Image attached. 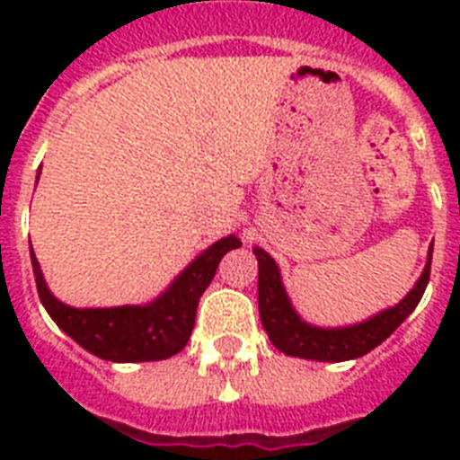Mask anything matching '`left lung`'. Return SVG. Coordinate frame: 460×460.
I'll return each mask as SVG.
<instances>
[{"instance_id": "obj_1", "label": "left lung", "mask_w": 460, "mask_h": 460, "mask_svg": "<svg viewBox=\"0 0 460 460\" xmlns=\"http://www.w3.org/2000/svg\"><path fill=\"white\" fill-rule=\"evenodd\" d=\"M253 253L258 258L260 320H262V327L276 350L290 357H302V359L348 361L364 357L373 348H377L417 308L426 286H429L433 249L429 251V262H426L420 280L405 295V299L364 323L339 329H323L304 323L288 299L274 258L258 246L253 249Z\"/></svg>"}]
</instances>
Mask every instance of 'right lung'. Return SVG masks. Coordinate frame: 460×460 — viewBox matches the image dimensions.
<instances>
[{
    "instance_id": "1",
    "label": "right lung",
    "mask_w": 460,
    "mask_h": 460,
    "mask_svg": "<svg viewBox=\"0 0 460 460\" xmlns=\"http://www.w3.org/2000/svg\"><path fill=\"white\" fill-rule=\"evenodd\" d=\"M242 246L234 234L218 239L172 280L164 295L145 306L73 308L48 290L31 251L36 290L50 318L84 350L108 361H158L184 350L195 324V308L223 255Z\"/></svg>"
}]
</instances>
